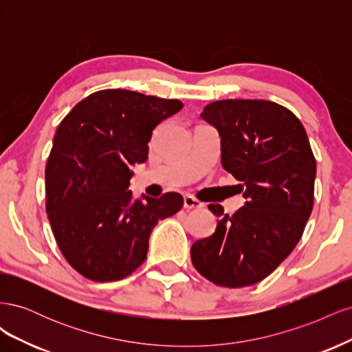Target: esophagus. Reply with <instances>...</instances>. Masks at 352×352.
<instances>
[{"label": "esophagus", "mask_w": 352, "mask_h": 352, "mask_svg": "<svg viewBox=\"0 0 352 352\" xmlns=\"http://www.w3.org/2000/svg\"><path fill=\"white\" fill-rule=\"evenodd\" d=\"M202 206H204V204H202L201 201L195 199L194 197H190V195H185L184 197V207L188 208V210H190V208H201Z\"/></svg>", "instance_id": "esophagus-1"}]
</instances>
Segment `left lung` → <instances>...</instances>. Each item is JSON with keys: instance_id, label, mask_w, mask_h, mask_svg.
<instances>
[{"instance_id": "1", "label": "left lung", "mask_w": 352, "mask_h": 352, "mask_svg": "<svg viewBox=\"0 0 352 352\" xmlns=\"http://www.w3.org/2000/svg\"><path fill=\"white\" fill-rule=\"evenodd\" d=\"M202 120L220 135L221 166L239 180L247 199L219 217L211 236L194 242V267L210 282L226 287L263 280L301 239L314 201L316 158L298 117L264 100L210 102Z\"/></svg>"}]
</instances>
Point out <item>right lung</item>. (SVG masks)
<instances>
[{
	"label": "right lung",
	"mask_w": 352,
	"mask_h": 352,
	"mask_svg": "<svg viewBox=\"0 0 352 352\" xmlns=\"http://www.w3.org/2000/svg\"><path fill=\"white\" fill-rule=\"evenodd\" d=\"M179 100L126 89L91 94L58 124L45 167L47 214L61 254L95 282L120 280L145 261L158 220L184 198L133 199L131 166L145 163L153 131L176 114Z\"/></svg>",
	"instance_id": "right-lung-1"
}]
</instances>
